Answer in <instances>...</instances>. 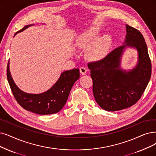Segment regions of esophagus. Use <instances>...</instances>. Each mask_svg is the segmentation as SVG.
Returning a JSON list of instances; mask_svg holds the SVG:
<instances>
[{"label": "esophagus", "mask_w": 156, "mask_h": 156, "mask_svg": "<svg viewBox=\"0 0 156 156\" xmlns=\"http://www.w3.org/2000/svg\"><path fill=\"white\" fill-rule=\"evenodd\" d=\"M79 70H80V73H81L82 75H85L87 72V69L85 67H80Z\"/></svg>", "instance_id": "34e87169"}]
</instances>
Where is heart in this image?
<instances>
[{
    "instance_id": "b5f03b06",
    "label": "heart",
    "mask_w": 156,
    "mask_h": 156,
    "mask_svg": "<svg viewBox=\"0 0 156 156\" xmlns=\"http://www.w3.org/2000/svg\"><path fill=\"white\" fill-rule=\"evenodd\" d=\"M101 36V30L91 27L79 34L76 40V46L87 50L86 55L93 61H99L105 58L111 44V38L109 35Z\"/></svg>"
}]
</instances>
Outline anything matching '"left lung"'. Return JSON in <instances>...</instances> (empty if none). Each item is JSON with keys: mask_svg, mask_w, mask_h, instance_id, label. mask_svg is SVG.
I'll return each instance as SVG.
<instances>
[{"mask_svg": "<svg viewBox=\"0 0 156 156\" xmlns=\"http://www.w3.org/2000/svg\"><path fill=\"white\" fill-rule=\"evenodd\" d=\"M123 45L104 59L88 65L93 80V92L103 109L116 111L128 108L139 101L151 79V61L145 39L138 30L126 25ZM127 47L138 52V62L131 70H123L121 61Z\"/></svg>", "mask_w": 156, "mask_h": 156, "instance_id": "8db88e82", "label": "left lung"}]
</instances>
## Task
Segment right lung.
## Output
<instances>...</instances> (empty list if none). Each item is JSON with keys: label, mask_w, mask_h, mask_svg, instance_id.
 I'll return each mask as SVG.
<instances>
[{"label": "right lung", "mask_w": 156, "mask_h": 156, "mask_svg": "<svg viewBox=\"0 0 156 156\" xmlns=\"http://www.w3.org/2000/svg\"><path fill=\"white\" fill-rule=\"evenodd\" d=\"M33 25H27L17 33L22 32ZM79 77V68L65 71L61 73L57 82L49 90L39 94H33L19 89L11 77L9 61L7 66L8 80L16 101L23 109L38 115L54 114L61 111L66 102L73 84Z\"/></svg>", "instance_id": "1"}]
</instances>
